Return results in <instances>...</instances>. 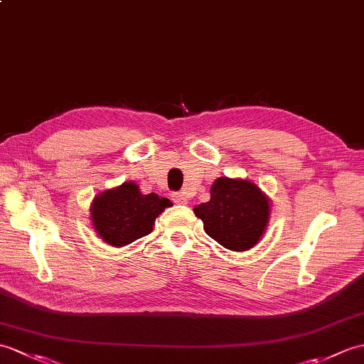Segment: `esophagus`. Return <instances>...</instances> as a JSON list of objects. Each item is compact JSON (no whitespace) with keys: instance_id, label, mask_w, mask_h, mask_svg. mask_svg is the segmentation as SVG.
Here are the masks:
<instances>
[{"instance_id":"obj_1","label":"esophagus","mask_w":364,"mask_h":364,"mask_svg":"<svg viewBox=\"0 0 364 364\" xmlns=\"http://www.w3.org/2000/svg\"><path fill=\"white\" fill-rule=\"evenodd\" d=\"M173 201L175 203H180V205H186L188 203V197H186V193H176V196L173 197Z\"/></svg>"}]
</instances>
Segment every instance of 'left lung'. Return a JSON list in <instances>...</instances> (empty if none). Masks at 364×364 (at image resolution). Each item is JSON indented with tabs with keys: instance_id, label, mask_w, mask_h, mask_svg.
Returning a JSON list of instances; mask_svg holds the SVG:
<instances>
[{
	"instance_id": "1",
	"label": "left lung",
	"mask_w": 364,
	"mask_h": 364,
	"mask_svg": "<svg viewBox=\"0 0 364 364\" xmlns=\"http://www.w3.org/2000/svg\"><path fill=\"white\" fill-rule=\"evenodd\" d=\"M205 231L226 250L248 251L260 242L272 215V200L256 183L220 176L210 200L193 208Z\"/></svg>"
}]
</instances>
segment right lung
Here are the masks:
<instances>
[{
  "label": "right lung",
  "instance_id": "add662e5",
  "mask_svg": "<svg viewBox=\"0 0 364 364\" xmlns=\"http://www.w3.org/2000/svg\"><path fill=\"white\" fill-rule=\"evenodd\" d=\"M172 201L158 193H142L134 181H125L92 198L90 218L92 230L112 247H125L154 231L158 215Z\"/></svg>",
  "mask_w": 364,
  "mask_h": 364
}]
</instances>
